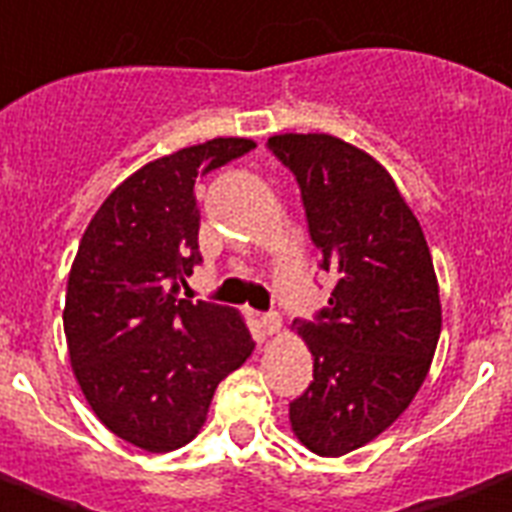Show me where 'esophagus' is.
Masks as SVG:
<instances>
[{"label": "esophagus", "instance_id": "esophagus-1", "mask_svg": "<svg viewBox=\"0 0 512 512\" xmlns=\"http://www.w3.org/2000/svg\"><path fill=\"white\" fill-rule=\"evenodd\" d=\"M260 325H263V330L269 333V336H274V333H280L283 330V316L280 314H263V319H260Z\"/></svg>", "mask_w": 512, "mask_h": 512}]
</instances>
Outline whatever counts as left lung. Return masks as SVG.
<instances>
[{
	"mask_svg": "<svg viewBox=\"0 0 512 512\" xmlns=\"http://www.w3.org/2000/svg\"><path fill=\"white\" fill-rule=\"evenodd\" d=\"M297 176L322 269L336 274L316 322H294L314 381L291 403V431L342 457L387 431L426 381L443 308L429 243L389 170L330 134H274Z\"/></svg>",
	"mask_w": 512,
	"mask_h": 512,
	"instance_id": "left-lung-1",
	"label": "left lung"
}]
</instances>
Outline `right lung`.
I'll use <instances>...</instances> for the list:
<instances>
[{
  "label": "right lung",
  "instance_id": "obj_1",
  "mask_svg": "<svg viewBox=\"0 0 512 512\" xmlns=\"http://www.w3.org/2000/svg\"><path fill=\"white\" fill-rule=\"evenodd\" d=\"M252 148L218 137L154 159L83 232L64 308L72 373L97 420L142 451L187 446L218 384L255 350L238 311L179 297L201 263L196 179Z\"/></svg>",
  "mask_w": 512,
  "mask_h": 512
}]
</instances>
